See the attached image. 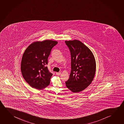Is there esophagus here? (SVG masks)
<instances>
[{
  "mask_svg": "<svg viewBox=\"0 0 124 124\" xmlns=\"http://www.w3.org/2000/svg\"><path fill=\"white\" fill-rule=\"evenodd\" d=\"M56 74H57V75H60L61 74V72H57L56 73Z\"/></svg>",
  "mask_w": 124,
  "mask_h": 124,
  "instance_id": "1",
  "label": "esophagus"
}]
</instances>
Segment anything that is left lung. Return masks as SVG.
<instances>
[{"label": "left lung", "mask_w": 124, "mask_h": 124, "mask_svg": "<svg viewBox=\"0 0 124 124\" xmlns=\"http://www.w3.org/2000/svg\"><path fill=\"white\" fill-rule=\"evenodd\" d=\"M71 55V73L66 86L74 93L82 91L91 84L96 68L93 54L87 46L77 39L65 41Z\"/></svg>", "instance_id": "obj_1"}]
</instances>
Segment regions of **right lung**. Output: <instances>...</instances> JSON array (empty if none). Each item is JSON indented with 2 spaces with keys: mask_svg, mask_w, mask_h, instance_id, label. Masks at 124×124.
I'll return each mask as SVG.
<instances>
[{
  "mask_svg": "<svg viewBox=\"0 0 124 124\" xmlns=\"http://www.w3.org/2000/svg\"><path fill=\"white\" fill-rule=\"evenodd\" d=\"M58 43L52 40L36 41L25 50L21 63V71L26 82L33 88L44 89L50 84L52 76L46 64L53 47Z\"/></svg>",
  "mask_w": 124,
  "mask_h": 124,
  "instance_id": "obj_1",
  "label": "right lung"
}]
</instances>
